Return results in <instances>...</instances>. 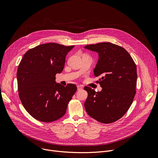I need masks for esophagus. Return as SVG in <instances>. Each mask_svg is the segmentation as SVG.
Wrapping results in <instances>:
<instances>
[{"label": "esophagus", "mask_w": 158, "mask_h": 158, "mask_svg": "<svg viewBox=\"0 0 158 158\" xmlns=\"http://www.w3.org/2000/svg\"><path fill=\"white\" fill-rule=\"evenodd\" d=\"M77 90L78 91H79V90H81L82 89V85H77Z\"/></svg>", "instance_id": "esophagus-1"}]
</instances>
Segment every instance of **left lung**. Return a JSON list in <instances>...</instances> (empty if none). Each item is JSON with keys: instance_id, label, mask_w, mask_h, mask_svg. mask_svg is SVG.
I'll use <instances>...</instances> for the list:
<instances>
[{"instance_id": "1", "label": "left lung", "mask_w": 158, "mask_h": 158, "mask_svg": "<svg viewBox=\"0 0 158 158\" xmlns=\"http://www.w3.org/2000/svg\"><path fill=\"white\" fill-rule=\"evenodd\" d=\"M85 49L98 53L94 69L102 91L96 92L84 87L88 96L84 107L89 116L98 121L109 124L121 118L131 106L136 94V64L123 48L110 42L87 45Z\"/></svg>"}]
</instances>
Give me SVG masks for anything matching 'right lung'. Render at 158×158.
<instances>
[{
  "mask_svg": "<svg viewBox=\"0 0 158 158\" xmlns=\"http://www.w3.org/2000/svg\"><path fill=\"white\" fill-rule=\"evenodd\" d=\"M74 47L56 43L40 44L22 57L17 73L19 96L34 119L49 123L65 114L77 87L56 83V74L63 71L65 57Z\"/></svg>",
  "mask_w": 158,
  "mask_h": 158,
  "instance_id": "1",
  "label": "right lung"
}]
</instances>
